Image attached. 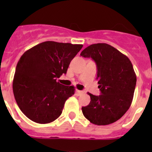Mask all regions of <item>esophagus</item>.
<instances>
[{
    "instance_id": "esophagus-1",
    "label": "esophagus",
    "mask_w": 152,
    "mask_h": 152,
    "mask_svg": "<svg viewBox=\"0 0 152 152\" xmlns=\"http://www.w3.org/2000/svg\"><path fill=\"white\" fill-rule=\"evenodd\" d=\"M76 93H77L78 96H80V95H82V94H83L84 92H83V91H82V90H76Z\"/></svg>"
}]
</instances>
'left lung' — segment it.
I'll return each instance as SVG.
<instances>
[{
	"instance_id": "8db88e82",
	"label": "left lung",
	"mask_w": 152,
	"mask_h": 152,
	"mask_svg": "<svg viewBox=\"0 0 152 152\" xmlns=\"http://www.w3.org/2000/svg\"><path fill=\"white\" fill-rule=\"evenodd\" d=\"M97 65V79L102 94L90 93V102L82 107L84 116L96 125L117 121L131 106L136 86V74L126 55L107 43L90 45L81 53Z\"/></svg>"
}]
</instances>
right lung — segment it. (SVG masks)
<instances>
[{"instance_id": "obj_1", "label": "right lung", "mask_w": 152, "mask_h": 152, "mask_svg": "<svg viewBox=\"0 0 152 152\" xmlns=\"http://www.w3.org/2000/svg\"><path fill=\"white\" fill-rule=\"evenodd\" d=\"M82 47L46 41L21 56L12 88L18 107L28 118L44 124L60 116L66 100L74 94L75 87L62 85L56 79L66 73L71 60Z\"/></svg>"}]
</instances>
